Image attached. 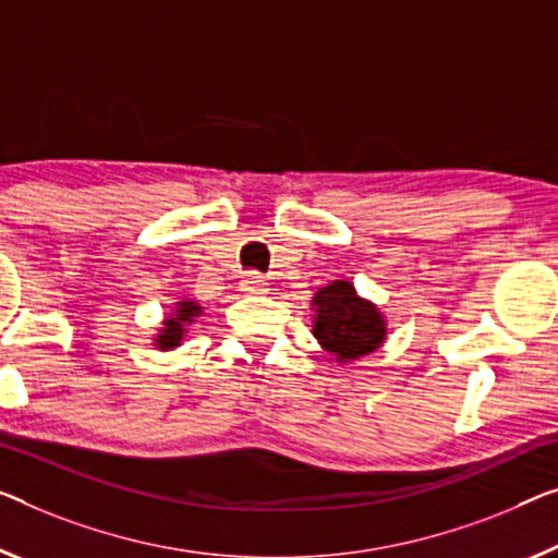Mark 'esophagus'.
Listing matches in <instances>:
<instances>
[{
    "label": "esophagus",
    "mask_w": 558,
    "mask_h": 558,
    "mask_svg": "<svg viewBox=\"0 0 558 558\" xmlns=\"http://www.w3.org/2000/svg\"><path fill=\"white\" fill-rule=\"evenodd\" d=\"M240 286H243L245 293H253V295H265V293H268V280H265L260 272H247V276L243 278V282H240Z\"/></svg>",
    "instance_id": "34e87169"
}]
</instances>
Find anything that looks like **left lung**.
Segmentation results:
<instances>
[{"label": "left lung", "instance_id": "1", "mask_svg": "<svg viewBox=\"0 0 558 558\" xmlns=\"http://www.w3.org/2000/svg\"><path fill=\"white\" fill-rule=\"evenodd\" d=\"M313 305V336L338 361L361 359L384 343L386 326L378 307L355 295L351 282H330L328 288L315 293Z\"/></svg>", "mask_w": 558, "mask_h": 558}]
</instances>
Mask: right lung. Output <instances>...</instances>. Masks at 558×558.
Segmentation results:
<instances>
[{"label":"right lung","instance_id":"obj_1","mask_svg":"<svg viewBox=\"0 0 558 558\" xmlns=\"http://www.w3.org/2000/svg\"><path fill=\"white\" fill-rule=\"evenodd\" d=\"M197 313H199L197 303H193V301L178 303V311H174V315H170L168 323H165V330L157 336V345H160L162 351L180 345L182 332H185V323L193 320V315H197Z\"/></svg>","mask_w":558,"mask_h":558}]
</instances>
